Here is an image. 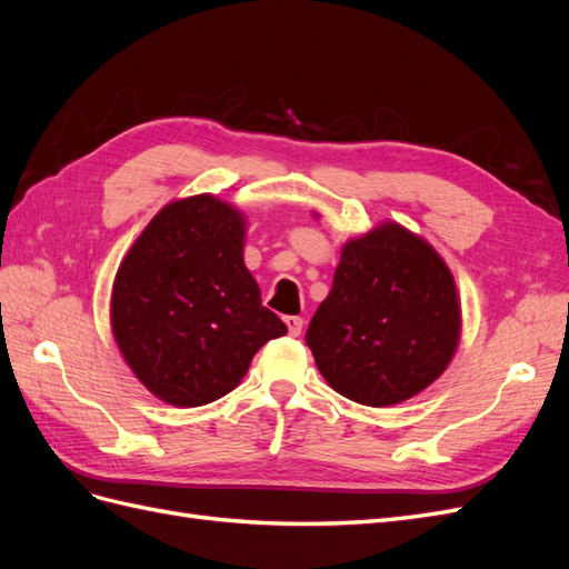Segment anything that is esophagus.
I'll use <instances>...</instances> for the list:
<instances>
[{
	"instance_id": "obj_1",
	"label": "esophagus",
	"mask_w": 569,
	"mask_h": 569,
	"mask_svg": "<svg viewBox=\"0 0 569 569\" xmlns=\"http://www.w3.org/2000/svg\"><path fill=\"white\" fill-rule=\"evenodd\" d=\"M284 325L291 337H299L303 330V320L299 316H284Z\"/></svg>"
}]
</instances>
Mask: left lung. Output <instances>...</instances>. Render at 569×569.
<instances>
[{
	"label": "left lung",
	"mask_w": 569,
	"mask_h": 569,
	"mask_svg": "<svg viewBox=\"0 0 569 569\" xmlns=\"http://www.w3.org/2000/svg\"><path fill=\"white\" fill-rule=\"evenodd\" d=\"M460 330L451 268L425 237L385 220L343 242L332 289L308 325L306 343L337 393L385 408L439 380L456 356Z\"/></svg>",
	"instance_id": "left-lung-1"
}]
</instances>
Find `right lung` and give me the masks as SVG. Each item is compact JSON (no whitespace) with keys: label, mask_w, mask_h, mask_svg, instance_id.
Segmentation results:
<instances>
[{"label":"right lung","mask_w":569,"mask_h":569,"mask_svg":"<svg viewBox=\"0 0 569 569\" xmlns=\"http://www.w3.org/2000/svg\"><path fill=\"white\" fill-rule=\"evenodd\" d=\"M247 216L213 194L166 203L120 261L111 332L157 399L194 408L230 393L287 325L244 266Z\"/></svg>","instance_id":"obj_1"}]
</instances>
